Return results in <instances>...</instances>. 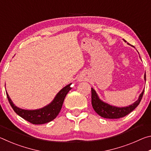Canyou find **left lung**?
Segmentation results:
<instances>
[{"label": "left lung", "mask_w": 151, "mask_h": 151, "mask_svg": "<svg viewBox=\"0 0 151 151\" xmlns=\"http://www.w3.org/2000/svg\"><path fill=\"white\" fill-rule=\"evenodd\" d=\"M124 42L126 40H124ZM129 44V43H128ZM145 80L146 81V74H145ZM144 90L140 94L139 99L135 101L133 104L129 106L116 107L110 105L106 103H104L99 98L96 91L91 88V103L93 108L99 115L105 119H119L124 117L130 112H131L136 107L139 105L140 101L142 98Z\"/></svg>", "instance_id": "1"}]
</instances>
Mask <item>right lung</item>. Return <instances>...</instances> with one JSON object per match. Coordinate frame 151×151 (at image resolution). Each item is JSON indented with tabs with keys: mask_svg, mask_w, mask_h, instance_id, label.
Here are the masks:
<instances>
[{
	"mask_svg": "<svg viewBox=\"0 0 151 151\" xmlns=\"http://www.w3.org/2000/svg\"><path fill=\"white\" fill-rule=\"evenodd\" d=\"M71 83L66 85L58 92L54 100L42 109L37 110H24L14 105L10 98L7 92L6 96L12 109L22 119L34 124H41L49 122L54 120L59 113L65 98L71 88Z\"/></svg>",
	"mask_w": 151,
	"mask_h": 151,
	"instance_id": "obj_1",
	"label": "right lung"
}]
</instances>
